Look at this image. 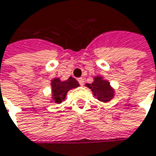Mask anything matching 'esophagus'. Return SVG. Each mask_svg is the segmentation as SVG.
<instances>
[{
  "instance_id": "34e87169",
  "label": "esophagus",
  "mask_w": 156,
  "mask_h": 156,
  "mask_svg": "<svg viewBox=\"0 0 156 156\" xmlns=\"http://www.w3.org/2000/svg\"><path fill=\"white\" fill-rule=\"evenodd\" d=\"M78 83L80 84V86H83V85H84V78H79L78 79Z\"/></svg>"
}]
</instances>
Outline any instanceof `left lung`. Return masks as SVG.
<instances>
[{
    "label": "left lung",
    "instance_id": "left-lung-1",
    "mask_svg": "<svg viewBox=\"0 0 156 156\" xmlns=\"http://www.w3.org/2000/svg\"><path fill=\"white\" fill-rule=\"evenodd\" d=\"M92 83H87L85 86L91 89L94 96L102 103H108L115 96V89L112 87L111 83L102 75L94 77Z\"/></svg>",
    "mask_w": 156,
    "mask_h": 156
}]
</instances>
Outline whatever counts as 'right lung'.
<instances>
[{"instance_id":"1","label":"right lung","mask_w":156,"mask_h":156,"mask_svg":"<svg viewBox=\"0 0 156 156\" xmlns=\"http://www.w3.org/2000/svg\"><path fill=\"white\" fill-rule=\"evenodd\" d=\"M79 87L78 82L72 77L66 80H62L60 78H54L51 80V95L50 102L53 104H62L66 99L67 94L69 90Z\"/></svg>"}]
</instances>
